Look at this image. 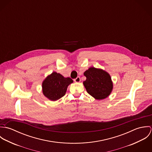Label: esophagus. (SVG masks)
Masks as SVG:
<instances>
[{
  "label": "esophagus",
  "mask_w": 152,
  "mask_h": 152,
  "mask_svg": "<svg viewBox=\"0 0 152 152\" xmlns=\"http://www.w3.org/2000/svg\"><path fill=\"white\" fill-rule=\"evenodd\" d=\"M74 81H75V83H80V82L81 81V78H80V77H78L77 78H76L75 79H74Z\"/></svg>",
  "instance_id": "34e87169"
}]
</instances>
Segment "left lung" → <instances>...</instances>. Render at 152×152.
<instances>
[{"mask_svg":"<svg viewBox=\"0 0 152 152\" xmlns=\"http://www.w3.org/2000/svg\"><path fill=\"white\" fill-rule=\"evenodd\" d=\"M86 80L83 84L87 92L95 99L107 98L113 89V83L108 72L91 66L84 72Z\"/></svg>","mask_w":152,"mask_h":152,"instance_id":"left-lung-1","label":"left lung"}]
</instances>
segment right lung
I'll return each mask as SVG.
<instances>
[{
    "label": "right lung",
    "instance_id": "add662e5",
    "mask_svg": "<svg viewBox=\"0 0 152 152\" xmlns=\"http://www.w3.org/2000/svg\"><path fill=\"white\" fill-rule=\"evenodd\" d=\"M73 83L69 77L65 78L55 71L48 75L42 83L44 95L49 100L56 101L65 95L67 88Z\"/></svg>",
    "mask_w": 152,
    "mask_h": 152
}]
</instances>
